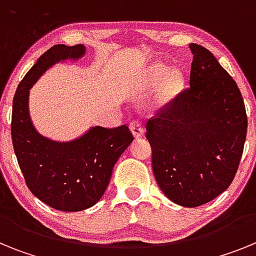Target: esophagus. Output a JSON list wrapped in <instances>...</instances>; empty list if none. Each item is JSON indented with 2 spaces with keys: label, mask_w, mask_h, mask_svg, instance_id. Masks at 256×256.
<instances>
[{
  "label": "esophagus",
  "mask_w": 256,
  "mask_h": 256,
  "mask_svg": "<svg viewBox=\"0 0 256 256\" xmlns=\"http://www.w3.org/2000/svg\"><path fill=\"white\" fill-rule=\"evenodd\" d=\"M130 128L134 137H141L144 133V126H142V123L140 120H133L132 123L130 124Z\"/></svg>",
  "instance_id": "34e87169"
}]
</instances>
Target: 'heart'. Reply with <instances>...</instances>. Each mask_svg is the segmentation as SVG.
I'll use <instances>...</instances> for the list:
<instances>
[{"mask_svg":"<svg viewBox=\"0 0 256 256\" xmlns=\"http://www.w3.org/2000/svg\"><path fill=\"white\" fill-rule=\"evenodd\" d=\"M166 70H168V68L165 65H154L150 72H148V78H146V84L148 87L159 86V88H158V100L162 104L168 102L169 100H172L177 94L180 84V74L177 72H170L166 76L164 74H166Z\"/></svg>","mask_w":256,"mask_h":256,"instance_id":"b5f03b06","label":"heart"}]
</instances>
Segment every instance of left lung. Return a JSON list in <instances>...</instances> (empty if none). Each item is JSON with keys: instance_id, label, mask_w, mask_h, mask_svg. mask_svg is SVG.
<instances>
[{"instance_id": "left-lung-1", "label": "left lung", "mask_w": 256, "mask_h": 256, "mask_svg": "<svg viewBox=\"0 0 256 256\" xmlns=\"http://www.w3.org/2000/svg\"><path fill=\"white\" fill-rule=\"evenodd\" d=\"M190 87L146 124L152 170L164 195L186 208L204 205L230 187L248 132L242 96L212 52L190 44Z\"/></svg>"}]
</instances>
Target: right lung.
<instances>
[{"label":"right lung","mask_w":256,"mask_h":256,"mask_svg":"<svg viewBox=\"0 0 256 256\" xmlns=\"http://www.w3.org/2000/svg\"><path fill=\"white\" fill-rule=\"evenodd\" d=\"M83 44H55L46 51L18 86L12 101L11 137L26 186L36 198L61 212L94 206L108 188L112 168L133 141L126 126H92L73 141L56 142L40 134L29 115V90L48 68L78 60Z\"/></svg>","instance_id":"obj_1"}]
</instances>
